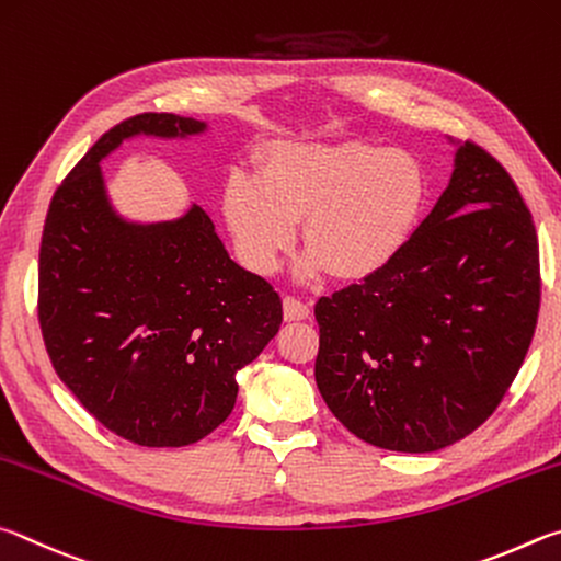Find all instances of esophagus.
Masks as SVG:
<instances>
[{
  "mask_svg": "<svg viewBox=\"0 0 561 561\" xmlns=\"http://www.w3.org/2000/svg\"><path fill=\"white\" fill-rule=\"evenodd\" d=\"M283 318H286L288 322L308 320L310 318V308L302 300L293 298V296H286V298H283Z\"/></svg>",
  "mask_w": 561,
  "mask_h": 561,
  "instance_id": "34e87169",
  "label": "esophagus"
}]
</instances>
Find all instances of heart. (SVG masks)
I'll list each match as a JSON object with an SVG mask.
<instances>
[{
  "mask_svg": "<svg viewBox=\"0 0 561 561\" xmlns=\"http://www.w3.org/2000/svg\"><path fill=\"white\" fill-rule=\"evenodd\" d=\"M426 172L414 154L369 142L283 140L263 154L261 174L236 172L221 214L241 263L271 275L302 243L298 275L328 271L365 280L399 259L424 216Z\"/></svg>",
  "mask_w": 561,
  "mask_h": 561,
  "instance_id": "b5f03b06",
  "label": "heart"
}]
</instances>
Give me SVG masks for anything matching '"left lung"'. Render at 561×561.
<instances>
[{
	"instance_id": "1",
	"label": "left lung",
	"mask_w": 561,
	"mask_h": 561,
	"mask_svg": "<svg viewBox=\"0 0 561 561\" xmlns=\"http://www.w3.org/2000/svg\"><path fill=\"white\" fill-rule=\"evenodd\" d=\"M399 259L320 298L316 381L342 426L377 448L434 454L483 424L523 367L539 312L533 216L473 142Z\"/></svg>"
}]
</instances>
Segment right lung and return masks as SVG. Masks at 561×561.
I'll return each instance as SVG.
<instances>
[{
  "label": "right lung",
  "mask_w": 561,
  "mask_h": 561,
  "mask_svg": "<svg viewBox=\"0 0 561 561\" xmlns=\"http://www.w3.org/2000/svg\"><path fill=\"white\" fill-rule=\"evenodd\" d=\"M209 123L140 113L115 125L58 186L38 251V322L56 375L113 434L150 448L209 436L236 375L278 335L283 302L241 268L202 206L174 219L117 211L101 162L135 137L190 140Z\"/></svg>",
  "instance_id": "1"
}]
</instances>
